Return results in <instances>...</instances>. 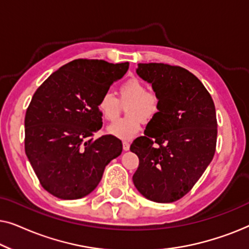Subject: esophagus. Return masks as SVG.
<instances>
[{
    "instance_id": "obj_1",
    "label": "esophagus",
    "mask_w": 249,
    "mask_h": 249,
    "mask_svg": "<svg viewBox=\"0 0 249 249\" xmlns=\"http://www.w3.org/2000/svg\"><path fill=\"white\" fill-rule=\"evenodd\" d=\"M122 147H124V151H129V148H130V144H129L128 142H122Z\"/></svg>"
}]
</instances>
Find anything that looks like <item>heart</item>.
<instances>
[{
	"instance_id": "b5f03b06",
	"label": "heart",
	"mask_w": 249,
	"mask_h": 249,
	"mask_svg": "<svg viewBox=\"0 0 249 249\" xmlns=\"http://www.w3.org/2000/svg\"><path fill=\"white\" fill-rule=\"evenodd\" d=\"M120 100L130 104L125 107L127 118L108 125L107 131L122 141H130L141 129L142 121H151L159 112V100L153 93H148L145 84L137 78L124 81L120 87ZM102 117L107 121H113L119 115V101L111 91H105L97 104Z\"/></svg>"
}]
</instances>
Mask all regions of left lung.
Segmentation results:
<instances>
[{"mask_svg": "<svg viewBox=\"0 0 249 249\" xmlns=\"http://www.w3.org/2000/svg\"><path fill=\"white\" fill-rule=\"evenodd\" d=\"M136 72L152 85L159 112L130 151L139 159L132 181L145 198L176 202L190 192L212 161L215 107L196 76L181 67L139 63Z\"/></svg>", "mask_w": 249, "mask_h": 249, "instance_id": "left-lung-1", "label": "left lung"}]
</instances>
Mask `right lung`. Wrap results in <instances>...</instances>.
<instances>
[{"mask_svg":"<svg viewBox=\"0 0 249 249\" xmlns=\"http://www.w3.org/2000/svg\"><path fill=\"white\" fill-rule=\"evenodd\" d=\"M129 63L79 59L53 72L34 94L25 118V151L43 188L78 199L96 188L122 152L120 139L90 137L102 128L97 104Z\"/></svg>","mask_w":249,"mask_h":249,"instance_id":"1","label":"right lung"}]
</instances>
